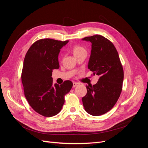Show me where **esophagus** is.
I'll use <instances>...</instances> for the list:
<instances>
[{"label":"esophagus","mask_w":148,"mask_h":148,"mask_svg":"<svg viewBox=\"0 0 148 148\" xmlns=\"http://www.w3.org/2000/svg\"><path fill=\"white\" fill-rule=\"evenodd\" d=\"M78 84H79V83H78L73 82V87L75 88V87H76V86H77Z\"/></svg>","instance_id":"esophagus-1"}]
</instances>
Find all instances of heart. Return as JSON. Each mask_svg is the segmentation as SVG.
I'll list each match as a JSON object with an SVG mask.
<instances>
[{"instance_id": "heart-1", "label": "heart", "mask_w": 148, "mask_h": 148, "mask_svg": "<svg viewBox=\"0 0 148 148\" xmlns=\"http://www.w3.org/2000/svg\"><path fill=\"white\" fill-rule=\"evenodd\" d=\"M72 52L73 53L75 57H77V56H78L79 54H81V53H82L83 52H86V50H85V49L84 47H83L82 46L76 45L72 47Z\"/></svg>"}]
</instances>
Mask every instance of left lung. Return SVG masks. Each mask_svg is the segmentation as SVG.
Segmentation results:
<instances>
[{
    "label": "left lung",
    "mask_w": 148,
    "mask_h": 148,
    "mask_svg": "<svg viewBox=\"0 0 148 148\" xmlns=\"http://www.w3.org/2000/svg\"><path fill=\"white\" fill-rule=\"evenodd\" d=\"M83 40L92 44L88 69L100 77L96 84L86 85L83 104L88 114L99 116L109 112L117 102L122 90L123 69L117 49L108 39L96 34Z\"/></svg>",
    "instance_id": "obj_1"
}]
</instances>
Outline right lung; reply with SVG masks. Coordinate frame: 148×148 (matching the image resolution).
<instances>
[{
    "instance_id": "add662e5",
    "label": "right lung",
    "mask_w": 148,
    "mask_h": 148,
    "mask_svg": "<svg viewBox=\"0 0 148 148\" xmlns=\"http://www.w3.org/2000/svg\"><path fill=\"white\" fill-rule=\"evenodd\" d=\"M69 41L46 38L31 46L25 56L21 72L24 94L29 106L39 114L51 117L59 114L65 96L73 86L70 80L52 84V72L59 68L58 56Z\"/></svg>"
}]
</instances>
